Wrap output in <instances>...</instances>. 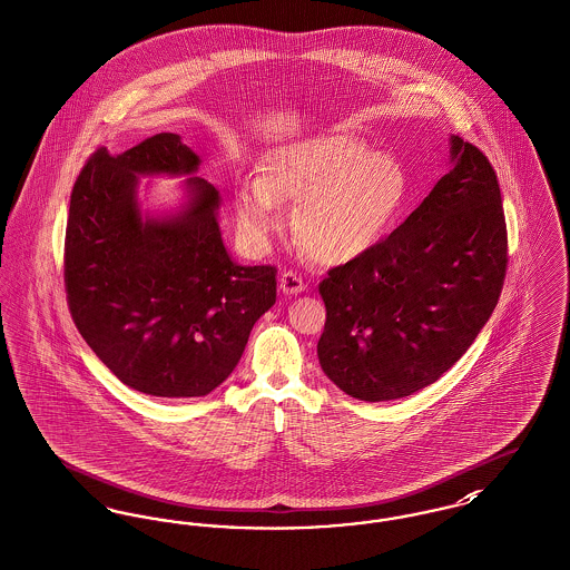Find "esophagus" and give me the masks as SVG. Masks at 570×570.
Instances as JSON below:
<instances>
[{
  "instance_id": "esophagus-1",
  "label": "esophagus",
  "mask_w": 570,
  "mask_h": 570,
  "mask_svg": "<svg viewBox=\"0 0 570 570\" xmlns=\"http://www.w3.org/2000/svg\"><path fill=\"white\" fill-rule=\"evenodd\" d=\"M279 288L286 295H297V293H303L307 288V284H305V279H303L297 271L284 268L282 275H279Z\"/></svg>"
}]
</instances>
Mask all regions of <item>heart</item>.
Listing matches in <instances>:
<instances>
[{"instance_id":"obj_1","label":"heart","mask_w":570,"mask_h":570,"mask_svg":"<svg viewBox=\"0 0 570 570\" xmlns=\"http://www.w3.org/2000/svg\"><path fill=\"white\" fill-rule=\"evenodd\" d=\"M409 198L401 164L348 135H316L267 150L258 176L236 189V219L252 243L282 224L279 202H299L293 230L323 263L355 261L392 230Z\"/></svg>"}]
</instances>
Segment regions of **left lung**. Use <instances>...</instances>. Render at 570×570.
Masks as SVG:
<instances>
[{
    "label": "left lung",
    "mask_w": 570,
    "mask_h": 570,
    "mask_svg": "<svg viewBox=\"0 0 570 570\" xmlns=\"http://www.w3.org/2000/svg\"><path fill=\"white\" fill-rule=\"evenodd\" d=\"M452 161L404 224L318 284V362L353 399L396 401L435 383L500 302L508 230L498 174L459 135Z\"/></svg>",
    "instance_id": "1"
}]
</instances>
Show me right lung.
I'll return each mask as SVG.
<instances>
[{"mask_svg": "<svg viewBox=\"0 0 570 570\" xmlns=\"http://www.w3.org/2000/svg\"><path fill=\"white\" fill-rule=\"evenodd\" d=\"M200 159L157 134L79 171L68 208L65 288L75 327L125 385L157 399L210 394L275 303L277 268L240 267L224 247L213 185L191 178L183 217L141 222L135 174H189Z\"/></svg>", "mask_w": 570, "mask_h": 570, "instance_id": "right-lung-1", "label": "right lung"}]
</instances>
